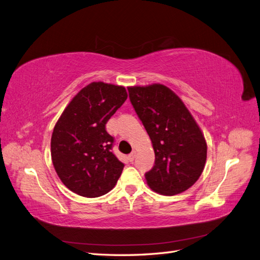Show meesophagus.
Listing matches in <instances>:
<instances>
[{
  "label": "esophagus",
  "mask_w": 260,
  "mask_h": 260,
  "mask_svg": "<svg viewBox=\"0 0 260 260\" xmlns=\"http://www.w3.org/2000/svg\"><path fill=\"white\" fill-rule=\"evenodd\" d=\"M135 158H136V152H132V153L128 156V159H129L130 162H132L133 160H135Z\"/></svg>",
  "instance_id": "obj_1"
}]
</instances>
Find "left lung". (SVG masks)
<instances>
[{"label":"left lung","instance_id":"1","mask_svg":"<svg viewBox=\"0 0 260 260\" xmlns=\"http://www.w3.org/2000/svg\"><path fill=\"white\" fill-rule=\"evenodd\" d=\"M128 92L155 152L154 166L145 172L147 184L162 195L184 192L198 181L206 162L207 145L198 123L167 86H132Z\"/></svg>","mask_w":260,"mask_h":260}]
</instances>
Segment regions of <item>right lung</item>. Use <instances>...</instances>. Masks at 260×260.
Listing matches in <instances>:
<instances>
[{
    "label": "right lung",
    "mask_w": 260,
    "mask_h": 260,
    "mask_svg": "<svg viewBox=\"0 0 260 260\" xmlns=\"http://www.w3.org/2000/svg\"><path fill=\"white\" fill-rule=\"evenodd\" d=\"M128 94L123 86L92 82L70 102L51 140L54 168L70 191L99 198L116 185L124 165L113 153L106 123Z\"/></svg>",
    "instance_id": "add662e5"
}]
</instances>
